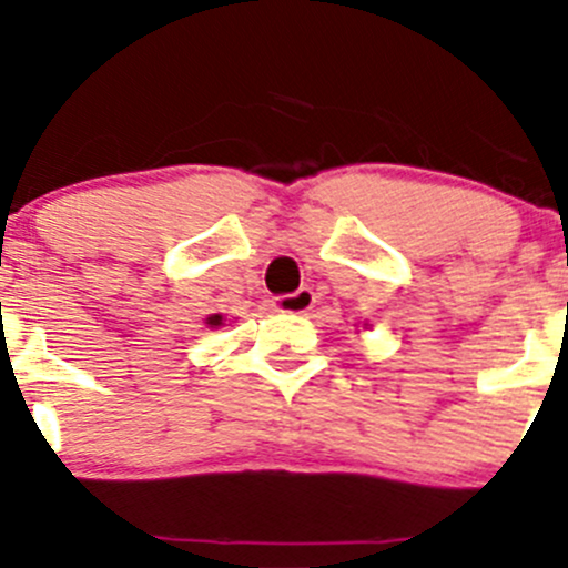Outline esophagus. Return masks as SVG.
<instances>
[{"instance_id":"34e87169","label":"esophagus","mask_w":568,"mask_h":568,"mask_svg":"<svg viewBox=\"0 0 568 568\" xmlns=\"http://www.w3.org/2000/svg\"><path fill=\"white\" fill-rule=\"evenodd\" d=\"M313 302H316L313 291L311 288H300V291H294V294L277 296V300L272 302V307L277 313H296V316H305V313L313 307Z\"/></svg>"}]
</instances>
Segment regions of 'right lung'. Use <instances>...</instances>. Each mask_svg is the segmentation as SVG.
<instances>
[{
    "label": "right lung",
    "instance_id": "add662e5",
    "mask_svg": "<svg viewBox=\"0 0 568 568\" xmlns=\"http://www.w3.org/2000/svg\"><path fill=\"white\" fill-rule=\"evenodd\" d=\"M205 324H211V326H222V316H211V318H205Z\"/></svg>",
    "mask_w": 568,
    "mask_h": 568
}]
</instances>
